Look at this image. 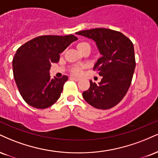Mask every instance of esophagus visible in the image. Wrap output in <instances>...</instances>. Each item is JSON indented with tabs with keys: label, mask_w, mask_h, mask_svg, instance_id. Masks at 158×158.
Masks as SVG:
<instances>
[{
	"label": "esophagus",
	"mask_w": 158,
	"mask_h": 158,
	"mask_svg": "<svg viewBox=\"0 0 158 158\" xmlns=\"http://www.w3.org/2000/svg\"><path fill=\"white\" fill-rule=\"evenodd\" d=\"M70 79L71 80H73V81H79V78H77V77H70Z\"/></svg>",
	"instance_id": "esophagus-1"
}]
</instances>
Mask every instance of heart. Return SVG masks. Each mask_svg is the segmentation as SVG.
<instances>
[{
  "label": "heart",
  "mask_w": 158,
  "mask_h": 158,
  "mask_svg": "<svg viewBox=\"0 0 158 158\" xmlns=\"http://www.w3.org/2000/svg\"><path fill=\"white\" fill-rule=\"evenodd\" d=\"M87 47H90V45H89V43H87V42H80V43H78L77 45V48L79 49V51L83 50V49L87 48ZM81 70H82V67H81V66L74 65L72 67L71 71L72 73L75 74V75H79V74L81 73Z\"/></svg>",
  "instance_id": "1"
}]
</instances>
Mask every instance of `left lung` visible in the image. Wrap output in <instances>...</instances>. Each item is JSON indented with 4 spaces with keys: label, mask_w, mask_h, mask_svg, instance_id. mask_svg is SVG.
<instances>
[{
    "label": "left lung",
    "mask_w": 158,
    "mask_h": 158,
    "mask_svg": "<svg viewBox=\"0 0 158 158\" xmlns=\"http://www.w3.org/2000/svg\"><path fill=\"white\" fill-rule=\"evenodd\" d=\"M76 34L94 40L102 54L94 70L103 78L98 85L90 81V86L82 93L83 98L97 109L115 107L132 82L136 64L133 43L121 32L110 28H96Z\"/></svg>",
    "instance_id": "obj_1"
}]
</instances>
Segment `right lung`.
I'll list each match as a JSON object with an SVG mask.
<instances>
[{"instance_id": "obj_1", "label": "right lung", "mask_w": 158, "mask_h": 158, "mask_svg": "<svg viewBox=\"0 0 158 158\" xmlns=\"http://www.w3.org/2000/svg\"><path fill=\"white\" fill-rule=\"evenodd\" d=\"M73 35L39 36L17 50L12 60L13 75L23 100L31 107L45 109L60 97L67 76L51 79V63H57L60 54L77 40Z\"/></svg>"}]
</instances>
